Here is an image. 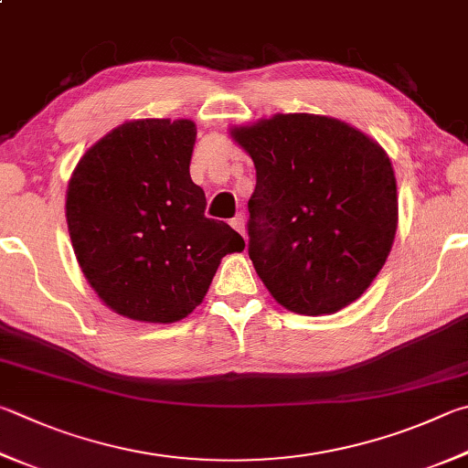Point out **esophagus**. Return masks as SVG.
Listing matches in <instances>:
<instances>
[{"instance_id":"esophagus-1","label":"esophagus","mask_w":468,"mask_h":468,"mask_svg":"<svg viewBox=\"0 0 468 468\" xmlns=\"http://www.w3.org/2000/svg\"><path fill=\"white\" fill-rule=\"evenodd\" d=\"M231 227L245 239V218H243L241 215H237V217L231 220Z\"/></svg>"}]
</instances>
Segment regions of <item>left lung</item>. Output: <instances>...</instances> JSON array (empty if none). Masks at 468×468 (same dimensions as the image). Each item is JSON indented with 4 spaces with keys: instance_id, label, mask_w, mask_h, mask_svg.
<instances>
[{
    "instance_id": "obj_1",
    "label": "left lung",
    "mask_w": 468,
    "mask_h": 468,
    "mask_svg": "<svg viewBox=\"0 0 468 468\" xmlns=\"http://www.w3.org/2000/svg\"><path fill=\"white\" fill-rule=\"evenodd\" d=\"M231 137L256 165L248 251L288 311L325 315L367 291L397 231V182L387 153L354 126L276 114Z\"/></svg>"
}]
</instances>
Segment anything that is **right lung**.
I'll list each match as a JSON object with an SVG mask.
<instances>
[{
	"label": "right lung",
	"instance_id": "1",
	"mask_svg": "<svg viewBox=\"0 0 468 468\" xmlns=\"http://www.w3.org/2000/svg\"><path fill=\"white\" fill-rule=\"evenodd\" d=\"M192 121L124 122L80 159L67 225L83 276L110 309L174 323L205 299L227 253L245 248L190 177Z\"/></svg>",
	"mask_w": 468,
	"mask_h": 468
}]
</instances>
